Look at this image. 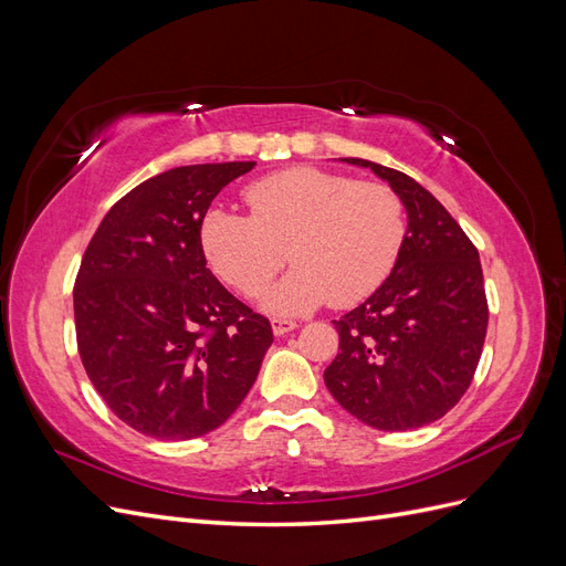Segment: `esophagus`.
I'll return each instance as SVG.
<instances>
[{
	"mask_svg": "<svg viewBox=\"0 0 566 566\" xmlns=\"http://www.w3.org/2000/svg\"><path fill=\"white\" fill-rule=\"evenodd\" d=\"M295 328H297L295 321H285V318H273L271 321V331H273V335H276V337L287 335L290 331H295Z\"/></svg>",
	"mask_w": 566,
	"mask_h": 566,
	"instance_id": "esophagus-1",
	"label": "esophagus"
}]
</instances>
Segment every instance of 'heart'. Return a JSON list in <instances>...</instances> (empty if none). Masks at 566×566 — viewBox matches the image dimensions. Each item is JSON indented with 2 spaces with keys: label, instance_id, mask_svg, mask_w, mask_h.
<instances>
[{
  "label": "heart",
  "instance_id": "obj_1",
  "mask_svg": "<svg viewBox=\"0 0 566 566\" xmlns=\"http://www.w3.org/2000/svg\"><path fill=\"white\" fill-rule=\"evenodd\" d=\"M252 217L210 208L200 248L219 281L254 295L287 256L295 269L264 290L262 310L302 316L349 306L382 285L403 241L399 198L382 184H356L316 167H290L245 188Z\"/></svg>",
  "mask_w": 566,
  "mask_h": 566
}]
</instances>
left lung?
<instances>
[{
	"label": "left lung",
	"instance_id": "obj_1",
	"mask_svg": "<svg viewBox=\"0 0 566 566\" xmlns=\"http://www.w3.org/2000/svg\"><path fill=\"white\" fill-rule=\"evenodd\" d=\"M339 163L389 184L406 210V233L385 283L333 321L339 354L323 380L368 427L418 430L460 401L482 356L489 306L479 252L416 179L361 158Z\"/></svg>",
	"mask_w": 566,
	"mask_h": 566
}]
</instances>
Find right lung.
I'll return each mask as SVG.
<instances>
[{"label": "right lung", "instance_id": "right-lung-1", "mask_svg": "<svg viewBox=\"0 0 566 566\" xmlns=\"http://www.w3.org/2000/svg\"><path fill=\"white\" fill-rule=\"evenodd\" d=\"M254 163L186 165L139 184L101 221L75 281L82 366L113 413L153 439H196L248 397L271 347L208 269L200 221Z\"/></svg>", "mask_w": 566, "mask_h": 566}]
</instances>
